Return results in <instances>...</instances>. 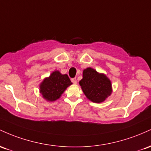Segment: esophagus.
Wrapping results in <instances>:
<instances>
[{
	"mask_svg": "<svg viewBox=\"0 0 151 151\" xmlns=\"http://www.w3.org/2000/svg\"><path fill=\"white\" fill-rule=\"evenodd\" d=\"M71 81L73 82V83H74V84L77 83V80H76V78H73L71 79Z\"/></svg>",
	"mask_w": 151,
	"mask_h": 151,
	"instance_id": "esophagus-1",
	"label": "esophagus"
}]
</instances>
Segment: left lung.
Here are the masks:
<instances>
[{
	"mask_svg": "<svg viewBox=\"0 0 151 151\" xmlns=\"http://www.w3.org/2000/svg\"><path fill=\"white\" fill-rule=\"evenodd\" d=\"M79 84L86 97L94 103L103 102L112 92L109 79L91 68L83 70V79Z\"/></svg>",
	"mask_w": 151,
	"mask_h": 151,
	"instance_id": "left-lung-1",
	"label": "left lung"
}]
</instances>
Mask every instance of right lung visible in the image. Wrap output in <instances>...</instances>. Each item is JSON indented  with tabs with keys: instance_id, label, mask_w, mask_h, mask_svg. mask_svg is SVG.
<instances>
[{
	"instance_id": "right-lung-1",
	"label": "right lung",
	"mask_w": 151,
	"mask_h": 151,
	"mask_svg": "<svg viewBox=\"0 0 151 151\" xmlns=\"http://www.w3.org/2000/svg\"><path fill=\"white\" fill-rule=\"evenodd\" d=\"M71 84L72 83L68 75H62L58 70L54 71L40 84V92L47 101H56Z\"/></svg>"
}]
</instances>
